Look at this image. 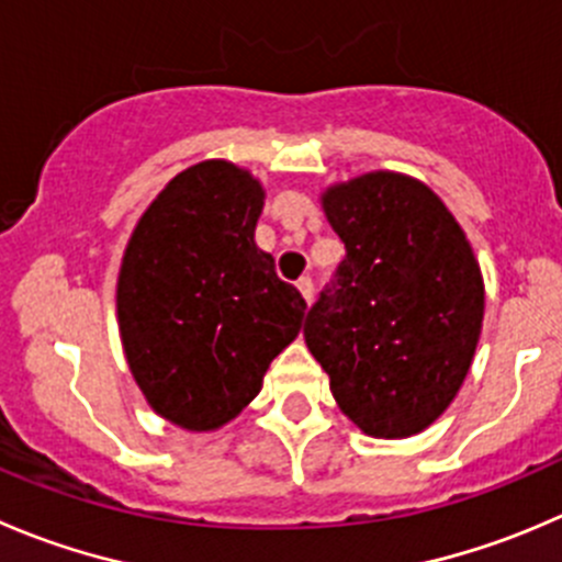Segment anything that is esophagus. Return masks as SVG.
Listing matches in <instances>:
<instances>
[{
  "mask_svg": "<svg viewBox=\"0 0 562 562\" xmlns=\"http://www.w3.org/2000/svg\"><path fill=\"white\" fill-rule=\"evenodd\" d=\"M296 288H299V293H302L304 296V302H313V293H315V288H313V280H310V277H302V280L296 282Z\"/></svg>",
  "mask_w": 562,
  "mask_h": 562,
  "instance_id": "34e87169",
  "label": "esophagus"
}]
</instances>
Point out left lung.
Masks as SVG:
<instances>
[{
  "label": "left lung",
  "mask_w": 562,
  "mask_h": 562,
  "mask_svg": "<svg viewBox=\"0 0 562 562\" xmlns=\"http://www.w3.org/2000/svg\"><path fill=\"white\" fill-rule=\"evenodd\" d=\"M346 244L304 342L340 412L368 437L426 431L470 373L483 274L448 205L417 178L364 172L321 194Z\"/></svg>",
  "instance_id": "8db88e82"
}]
</instances>
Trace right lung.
I'll list each match as a JSON object with an SVG mask.
<instances>
[{
  "label": "right lung",
  "mask_w": 562,
  "mask_h": 562,
  "mask_svg": "<svg viewBox=\"0 0 562 562\" xmlns=\"http://www.w3.org/2000/svg\"><path fill=\"white\" fill-rule=\"evenodd\" d=\"M263 200L249 170L200 161L161 189L123 252L117 324L131 375L187 431L238 417L302 329V293L255 244Z\"/></svg>",
  "instance_id": "right-lung-1"
}]
</instances>
